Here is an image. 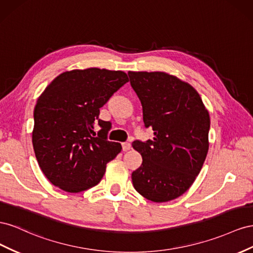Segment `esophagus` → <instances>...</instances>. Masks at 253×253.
<instances>
[{
  "mask_svg": "<svg viewBox=\"0 0 253 253\" xmlns=\"http://www.w3.org/2000/svg\"><path fill=\"white\" fill-rule=\"evenodd\" d=\"M122 148H123V151H127L131 148V144L128 143V142H125V143H122Z\"/></svg>",
  "mask_w": 253,
  "mask_h": 253,
  "instance_id": "esophagus-1",
  "label": "esophagus"
}]
</instances>
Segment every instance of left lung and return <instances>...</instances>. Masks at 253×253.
<instances>
[{"mask_svg": "<svg viewBox=\"0 0 253 253\" xmlns=\"http://www.w3.org/2000/svg\"><path fill=\"white\" fill-rule=\"evenodd\" d=\"M154 140L134 141L143 162L132 171L135 191L167 203L190 189L209 150L210 115L193 86L165 72H128Z\"/></svg>", "mask_w": 253, "mask_h": 253, "instance_id": "8db88e82", "label": "left lung"}]
</instances>
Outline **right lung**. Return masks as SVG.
<instances>
[{
    "mask_svg": "<svg viewBox=\"0 0 253 253\" xmlns=\"http://www.w3.org/2000/svg\"><path fill=\"white\" fill-rule=\"evenodd\" d=\"M128 82L123 71L72 70L57 76L42 92L34 110L33 146L50 183L79 193L102 180L107 163L122 146L107 140L109 122L98 119L99 108ZM96 122L102 128L97 137Z\"/></svg>",
    "mask_w": 253,
    "mask_h": 253,
    "instance_id": "obj_1",
    "label": "right lung"
}]
</instances>
